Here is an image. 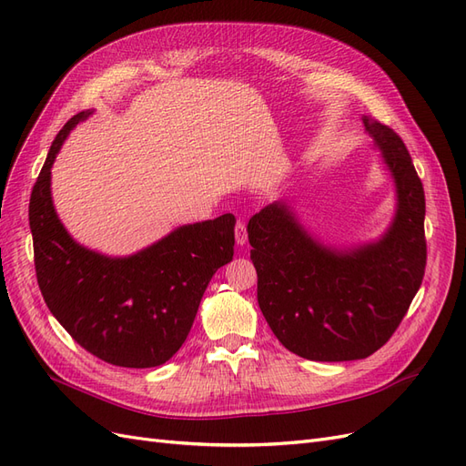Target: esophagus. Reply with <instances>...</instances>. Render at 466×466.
Segmentation results:
<instances>
[{
  "mask_svg": "<svg viewBox=\"0 0 466 466\" xmlns=\"http://www.w3.org/2000/svg\"><path fill=\"white\" fill-rule=\"evenodd\" d=\"M235 241H237V245L247 243V228H245L243 219H237V223H235Z\"/></svg>",
  "mask_w": 466,
  "mask_h": 466,
  "instance_id": "1",
  "label": "esophagus"
}]
</instances>
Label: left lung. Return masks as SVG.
I'll use <instances>...</instances> for the list:
<instances>
[{
	"label": "left lung",
	"instance_id": "left-lung-1",
	"mask_svg": "<svg viewBox=\"0 0 466 466\" xmlns=\"http://www.w3.org/2000/svg\"><path fill=\"white\" fill-rule=\"evenodd\" d=\"M397 180L399 211L375 245L338 252L319 245L286 204L250 218L260 311L278 340L313 361L363 360L389 342L426 272V196L402 137L363 118Z\"/></svg>",
	"mask_w": 466,
	"mask_h": 466
}]
</instances>
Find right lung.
<instances>
[{
  "label": "right lung",
  "mask_w": 466,
  "mask_h": 466,
  "mask_svg": "<svg viewBox=\"0 0 466 466\" xmlns=\"http://www.w3.org/2000/svg\"><path fill=\"white\" fill-rule=\"evenodd\" d=\"M87 115L64 124L31 192L36 281L50 313L83 350L118 368H155L185 344L211 276L233 260L235 218L185 225L130 258L74 243L52 206L50 167Z\"/></svg>",
  "instance_id": "1"
}]
</instances>
